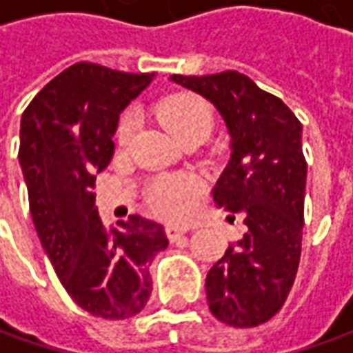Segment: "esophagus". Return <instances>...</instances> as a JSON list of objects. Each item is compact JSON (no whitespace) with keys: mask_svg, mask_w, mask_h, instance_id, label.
Returning a JSON list of instances; mask_svg holds the SVG:
<instances>
[{"mask_svg":"<svg viewBox=\"0 0 353 353\" xmlns=\"http://www.w3.org/2000/svg\"><path fill=\"white\" fill-rule=\"evenodd\" d=\"M186 232H188V230H186V228H181V225H167V237H169L170 241H179Z\"/></svg>","mask_w":353,"mask_h":353,"instance_id":"1","label":"esophagus"}]
</instances>
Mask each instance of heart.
<instances>
[{"instance_id": "obj_1", "label": "heart", "mask_w": 353, "mask_h": 353, "mask_svg": "<svg viewBox=\"0 0 353 353\" xmlns=\"http://www.w3.org/2000/svg\"><path fill=\"white\" fill-rule=\"evenodd\" d=\"M157 116L163 125L181 141L190 133H208L212 128V108L202 98L192 94H176L159 103ZM133 133V117L123 116L116 131V141L119 147H125ZM198 183L192 179H174V181H161L153 188V206L157 212L179 218L183 216L190 198L196 194Z\"/></svg>"}]
</instances>
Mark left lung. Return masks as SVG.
I'll use <instances>...</instances> for the list:
<instances>
[{
	"instance_id": "left-lung-1",
	"label": "left lung",
	"mask_w": 353,
	"mask_h": 353,
	"mask_svg": "<svg viewBox=\"0 0 353 353\" xmlns=\"http://www.w3.org/2000/svg\"><path fill=\"white\" fill-rule=\"evenodd\" d=\"M170 80L214 103L232 137L230 163L212 196L243 220L245 234L206 275L210 312L234 328L259 326L285 305L301 261L303 125L277 96L236 70Z\"/></svg>"
}]
</instances>
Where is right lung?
<instances>
[{"label":"right lung","mask_w":353,"mask_h":353,"mask_svg":"<svg viewBox=\"0 0 353 353\" xmlns=\"http://www.w3.org/2000/svg\"><path fill=\"white\" fill-rule=\"evenodd\" d=\"M153 76L76 62L21 117L19 163L43 250L76 305L105 320L141 312L153 289L149 265L169 245L163 225L143 216L105 228L92 192L114 155L119 114Z\"/></svg>","instance_id":"add662e5"}]
</instances>
